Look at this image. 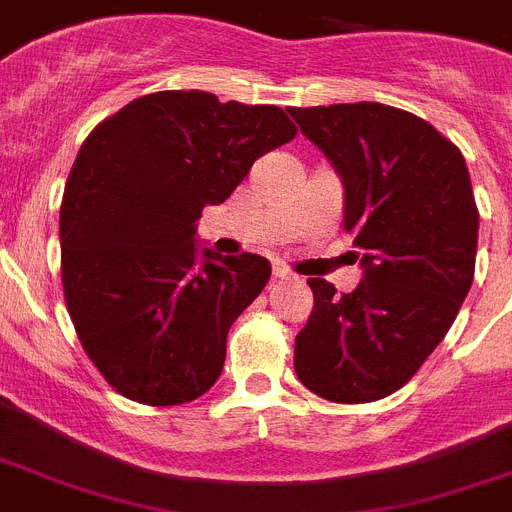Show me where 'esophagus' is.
Segmentation results:
<instances>
[{
    "instance_id": "34e87169",
    "label": "esophagus",
    "mask_w": 512,
    "mask_h": 512,
    "mask_svg": "<svg viewBox=\"0 0 512 512\" xmlns=\"http://www.w3.org/2000/svg\"><path fill=\"white\" fill-rule=\"evenodd\" d=\"M273 278H275V280H290V278H293V273H290L288 267L275 265V267H273Z\"/></svg>"
}]
</instances>
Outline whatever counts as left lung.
<instances>
[{"label":"left lung","mask_w":512,"mask_h":512,"mask_svg":"<svg viewBox=\"0 0 512 512\" xmlns=\"http://www.w3.org/2000/svg\"><path fill=\"white\" fill-rule=\"evenodd\" d=\"M288 112L342 176L344 232L365 267L352 293L308 278L293 367L326 400H380L421 370L472 285L480 211L467 163L434 124L388 104Z\"/></svg>","instance_id":"left-lung-1"}]
</instances>
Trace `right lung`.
Segmentation results:
<instances>
[{
  "mask_svg": "<svg viewBox=\"0 0 512 512\" xmlns=\"http://www.w3.org/2000/svg\"><path fill=\"white\" fill-rule=\"evenodd\" d=\"M273 104L209 91L130 101L86 137L61 204V278L78 342L142 405H181L219 380L227 334L270 280L252 252H196V222L260 155L296 137Z\"/></svg>",
  "mask_w": 512,
  "mask_h": 512,
  "instance_id": "obj_1",
  "label": "right lung"
}]
</instances>
